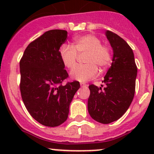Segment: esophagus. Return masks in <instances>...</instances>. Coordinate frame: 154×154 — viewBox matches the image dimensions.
I'll return each instance as SVG.
<instances>
[{"label":"esophagus","mask_w":154,"mask_h":154,"mask_svg":"<svg viewBox=\"0 0 154 154\" xmlns=\"http://www.w3.org/2000/svg\"><path fill=\"white\" fill-rule=\"evenodd\" d=\"M80 86H83V87H85V86H86L87 85H86V83H80Z\"/></svg>","instance_id":"1"}]
</instances>
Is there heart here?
<instances>
[{"mask_svg":"<svg viewBox=\"0 0 154 154\" xmlns=\"http://www.w3.org/2000/svg\"><path fill=\"white\" fill-rule=\"evenodd\" d=\"M86 53L84 62L86 64L78 65L70 72L71 77L80 82L95 77L98 74V68L104 70L111 64L112 52L109 46L102 45L100 38L94 35L86 34L74 39V47L63 44L60 48V57L63 65L68 68L75 66L77 54Z\"/></svg>","mask_w":154,"mask_h":154,"instance_id":"1","label":"heart"}]
</instances>
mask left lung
Listing matches in <instances>:
<instances>
[{
    "instance_id": "left-lung-1",
    "label": "left lung",
    "mask_w": 154,
    "mask_h": 154,
    "mask_svg": "<svg viewBox=\"0 0 154 154\" xmlns=\"http://www.w3.org/2000/svg\"><path fill=\"white\" fill-rule=\"evenodd\" d=\"M106 35L113 50L112 63L103 80L106 86H88V113L101 124L117 121L128 109L134 97L137 76L132 48L112 31L107 30Z\"/></svg>"
}]
</instances>
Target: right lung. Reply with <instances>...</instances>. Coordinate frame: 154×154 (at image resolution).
<instances>
[{"instance_id": "add662e5", "label": "right lung", "mask_w": 154, "mask_h": 154, "mask_svg": "<svg viewBox=\"0 0 154 154\" xmlns=\"http://www.w3.org/2000/svg\"><path fill=\"white\" fill-rule=\"evenodd\" d=\"M67 31L51 29L29 44L20 60V90L30 116L41 125L57 127L68 119L78 81L63 82L68 74L60 57Z\"/></svg>"}]
</instances>
